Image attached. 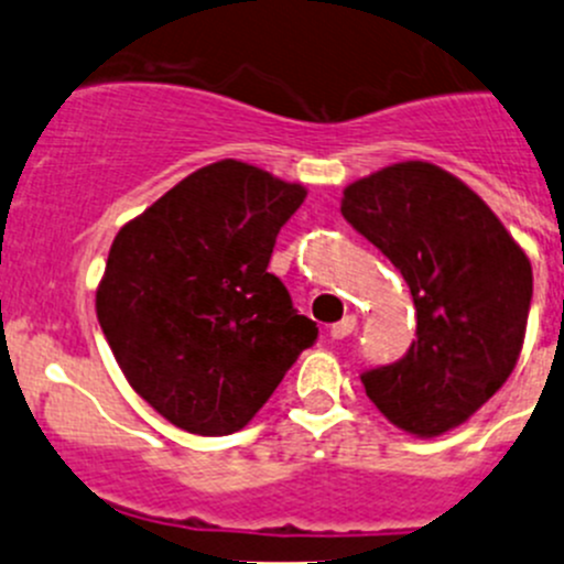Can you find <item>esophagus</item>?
<instances>
[{"label":"esophagus","mask_w":564,"mask_h":564,"mask_svg":"<svg viewBox=\"0 0 564 564\" xmlns=\"http://www.w3.org/2000/svg\"><path fill=\"white\" fill-rule=\"evenodd\" d=\"M355 327H357V318L355 316H344L340 322H335L333 327H329V338H333V340L349 338V335L355 333Z\"/></svg>","instance_id":"esophagus-1"}]
</instances>
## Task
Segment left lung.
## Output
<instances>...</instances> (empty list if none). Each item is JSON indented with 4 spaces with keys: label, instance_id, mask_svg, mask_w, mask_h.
<instances>
[{
    "label": "left lung",
    "instance_id": "obj_1",
    "mask_svg": "<svg viewBox=\"0 0 564 564\" xmlns=\"http://www.w3.org/2000/svg\"><path fill=\"white\" fill-rule=\"evenodd\" d=\"M340 215L401 270L417 338L360 373L398 429L436 436L464 423L519 360L532 267L475 191L431 163H398L344 191Z\"/></svg>",
    "mask_w": 564,
    "mask_h": 564
}]
</instances>
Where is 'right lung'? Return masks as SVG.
Masks as SVG:
<instances>
[{
    "instance_id": "add662e5",
    "label": "right lung",
    "mask_w": 564,
    "mask_h": 564,
    "mask_svg": "<svg viewBox=\"0 0 564 564\" xmlns=\"http://www.w3.org/2000/svg\"><path fill=\"white\" fill-rule=\"evenodd\" d=\"M303 185L220 161L122 226L98 322L130 388L176 429L235 434L318 338L267 272Z\"/></svg>"
}]
</instances>
